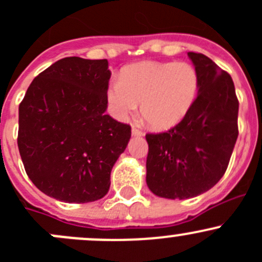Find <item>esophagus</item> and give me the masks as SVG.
<instances>
[{"label": "esophagus", "instance_id": "obj_1", "mask_svg": "<svg viewBox=\"0 0 262 262\" xmlns=\"http://www.w3.org/2000/svg\"><path fill=\"white\" fill-rule=\"evenodd\" d=\"M131 132H132V135H134V136H142V131L139 130V128H136L135 126L132 127Z\"/></svg>", "mask_w": 262, "mask_h": 262}]
</instances>
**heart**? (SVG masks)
Instances as JSON below:
<instances>
[{"mask_svg":"<svg viewBox=\"0 0 262 262\" xmlns=\"http://www.w3.org/2000/svg\"><path fill=\"white\" fill-rule=\"evenodd\" d=\"M199 74L188 62H140L123 70L108 88V102L118 117H126L141 102V116L155 128L181 120L195 102Z\"/></svg>","mask_w":262,"mask_h":262,"instance_id":"1","label":"heart"}]
</instances>
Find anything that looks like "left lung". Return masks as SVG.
Returning a JSON list of instances; mask_svg holds the SVG:
<instances>
[{"mask_svg": "<svg viewBox=\"0 0 262 262\" xmlns=\"http://www.w3.org/2000/svg\"><path fill=\"white\" fill-rule=\"evenodd\" d=\"M199 74L195 102L180 123L146 134V183L154 195L190 199L224 176L238 137V99L228 72L203 53L188 52Z\"/></svg>", "mask_w": 262, "mask_h": 262, "instance_id": "8db88e82", "label": "left lung"}]
</instances>
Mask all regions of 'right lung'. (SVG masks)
Here are the masks:
<instances>
[{
	"label": "right lung",
	"mask_w": 262,
	"mask_h": 262,
	"mask_svg": "<svg viewBox=\"0 0 262 262\" xmlns=\"http://www.w3.org/2000/svg\"><path fill=\"white\" fill-rule=\"evenodd\" d=\"M107 59L66 57L40 72L19 105L17 146L25 172L63 203L102 199L111 170L131 137L130 125L105 115Z\"/></svg>",
	"instance_id": "1"
}]
</instances>
